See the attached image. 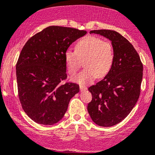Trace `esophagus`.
Masks as SVG:
<instances>
[{
    "label": "esophagus",
    "instance_id": "34e87169",
    "mask_svg": "<svg viewBox=\"0 0 155 155\" xmlns=\"http://www.w3.org/2000/svg\"><path fill=\"white\" fill-rule=\"evenodd\" d=\"M79 88H80V91H87V87L84 85H81L80 84V86H79Z\"/></svg>",
    "mask_w": 155,
    "mask_h": 155
}]
</instances>
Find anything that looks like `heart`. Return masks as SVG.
Instances as JSON below:
<instances>
[{
  "instance_id": "heart-1",
  "label": "heart",
  "mask_w": 155,
  "mask_h": 155,
  "mask_svg": "<svg viewBox=\"0 0 155 155\" xmlns=\"http://www.w3.org/2000/svg\"><path fill=\"white\" fill-rule=\"evenodd\" d=\"M115 51L113 43L93 35L82 37L75 45V51L67 49L64 60L70 74H74L84 60L85 68L79 74L72 76V81L80 84L91 83L108 74L113 67Z\"/></svg>"
}]
</instances>
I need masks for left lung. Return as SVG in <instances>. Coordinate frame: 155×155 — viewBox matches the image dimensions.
I'll return each mask as SVG.
<instances>
[{
	"instance_id": "1",
	"label": "left lung",
	"mask_w": 155,
	"mask_h": 155,
	"mask_svg": "<svg viewBox=\"0 0 155 155\" xmlns=\"http://www.w3.org/2000/svg\"><path fill=\"white\" fill-rule=\"evenodd\" d=\"M113 43L115 59L108 74L90 87L92 101L87 111L93 121L100 127L120 123L132 111L138 100L143 79V64L135 48L125 37L113 30H93Z\"/></svg>"
}]
</instances>
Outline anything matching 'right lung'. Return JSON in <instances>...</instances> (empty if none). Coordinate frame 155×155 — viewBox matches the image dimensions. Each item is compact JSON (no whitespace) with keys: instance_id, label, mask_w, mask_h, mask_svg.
<instances>
[{"instance_id":"obj_1","label":"right lung","mask_w":155,"mask_h":155,"mask_svg":"<svg viewBox=\"0 0 155 155\" xmlns=\"http://www.w3.org/2000/svg\"><path fill=\"white\" fill-rule=\"evenodd\" d=\"M86 31L51 25L31 37L16 64L18 96L22 107L37 124L53 125L63 118L70 100L79 91L66 79L64 52Z\"/></svg>"}]
</instances>
